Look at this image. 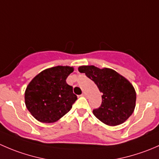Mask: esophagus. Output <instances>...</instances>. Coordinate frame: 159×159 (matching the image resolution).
Returning <instances> with one entry per match:
<instances>
[{"mask_svg": "<svg viewBox=\"0 0 159 159\" xmlns=\"http://www.w3.org/2000/svg\"><path fill=\"white\" fill-rule=\"evenodd\" d=\"M86 95H87V94H86L85 92H83L82 94H81V96H82V97H86Z\"/></svg>", "mask_w": 159, "mask_h": 159, "instance_id": "34e87169", "label": "esophagus"}]
</instances>
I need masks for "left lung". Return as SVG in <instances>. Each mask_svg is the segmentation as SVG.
Masks as SVG:
<instances>
[{"label":"left lung","mask_w":159,"mask_h":159,"mask_svg":"<svg viewBox=\"0 0 159 159\" xmlns=\"http://www.w3.org/2000/svg\"><path fill=\"white\" fill-rule=\"evenodd\" d=\"M81 73H85L102 93V105L93 110V114L101 121L110 126L118 125L126 121L135 107L136 93L132 84L126 78L110 68L95 66H81Z\"/></svg>","instance_id":"8db88e82"}]
</instances>
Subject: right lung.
<instances>
[{"mask_svg": "<svg viewBox=\"0 0 159 159\" xmlns=\"http://www.w3.org/2000/svg\"><path fill=\"white\" fill-rule=\"evenodd\" d=\"M73 70L72 67H53L41 71L29 83L25 94V105L38 121H57L72 108L78 98L66 79Z\"/></svg>", "mask_w": 159, "mask_h": 159, "instance_id": "right-lung-1", "label": "right lung"}]
</instances>
